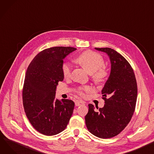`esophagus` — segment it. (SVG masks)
Instances as JSON below:
<instances>
[{"label": "esophagus", "mask_w": 154, "mask_h": 154, "mask_svg": "<svg viewBox=\"0 0 154 154\" xmlns=\"http://www.w3.org/2000/svg\"><path fill=\"white\" fill-rule=\"evenodd\" d=\"M75 106H80V105H84V102L83 101H75Z\"/></svg>", "instance_id": "1"}]
</instances>
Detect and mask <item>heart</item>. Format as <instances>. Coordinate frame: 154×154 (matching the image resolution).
Here are the masks:
<instances>
[{
    "instance_id": "b5f03b06",
    "label": "heart",
    "mask_w": 154,
    "mask_h": 154,
    "mask_svg": "<svg viewBox=\"0 0 154 154\" xmlns=\"http://www.w3.org/2000/svg\"><path fill=\"white\" fill-rule=\"evenodd\" d=\"M75 62L83 67L91 74V78L97 84L104 83L107 79L108 73L101 69L105 65V60L100 54L91 51L82 53L75 58ZM61 70L65 79L69 78L71 75L72 66L68 63H64L61 66ZM91 88L88 87L79 88L77 92L81 96H84V92L90 91Z\"/></svg>"
}]
</instances>
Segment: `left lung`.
Returning a JSON list of instances; mask_svg holds the SVG:
<instances>
[{
	"mask_svg": "<svg viewBox=\"0 0 154 154\" xmlns=\"http://www.w3.org/2000/svg\"><path fill=\"white\" fill-rule=\"evenodd\" d=\"M95 49L109 56L111 73L101 90L105 104L98 111L89 104L85 124L92 134L108 139L119 134L130 122L136 105L137 82L131 66L117 51L109 48Z\"/></svg>",
	"mask_w": 154,
	"mask_h": 154,
	"instance_id": "left-lung-1",
	"label": "left lung"
}]
</instances>
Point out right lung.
<instances>
[{
	"label": "right lung",
	"mask_w": 154,
	"mask_h": 154,
	"mask_svg": "<svg viewBox=\"0 0 154 154\" xmlns=\"http://www.w3.org/2000/svg\"><path fill=\"white\" fill-rule=\"evenodd\" d=\"M77 49L56 46L39 53L26 72L23 105L30 123L41 134L54 136L63 131L72 115L74 102L55 99L56 86L64 77L63 59Z\"/></svg>",
	"instance_id": "obj_1"
}]
</instances>
